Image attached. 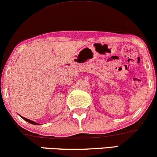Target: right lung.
I'll list each match as a JSON object with an SVG mask.
<instances>
[{"label":"right lung","instance_id":"obj_1","mask_svg":"<svg viewBox=\"0 0 157 157\" xmlns=\"http://www.w3.org/2000/svg\"><path fill=\"white\" fill-rule=\"evenodd\" d=\"M20 117H22L23 119L25 120V121H28V122H29V123L32 124H34V125H40V124H38V123H36V122H35V121H32V120H30V119H26V118L23 117H22V116H20Z\"/></svg>","mask_w":157,"mask_h":157}]
</instances>
